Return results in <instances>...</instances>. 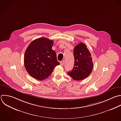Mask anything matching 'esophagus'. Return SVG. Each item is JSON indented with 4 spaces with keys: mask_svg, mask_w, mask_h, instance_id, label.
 Segmentation results:
<instances>
[{
    "mask_svg": "<svg viewBox=\"0 0 121 121\" xmlns=\"http://www.w3.org/2000/svg\"><path fill=\"white\" fill-rule=\"evenodd\" d=\"M60 65H61V66H63V65H64V60H62V61H60Z\"/></svg>",
    "mask_w": 121,
    "mask_h": 121,
    "instance_id": "obj_1",
    "label": "esophagus"
}]
</instances>
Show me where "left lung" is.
<instances>
[{
  "label": "left lung",
  "instance_id": "1",
  "mask_svg": "<svg viewBox=\"0 0 121 121\" xmlns=\"http://www.w3.org/2000/svg\"><path fill=\"white\" fill-rule=\"evenodd\" d=\"M74 64L73 69L67 73L75 80L86 78L91 73L93 63L91 55L85 44L80 43L74 49Z\"/></svg>",
  "mask_w": 121,
  "mask_h": 121
}]
</instances>
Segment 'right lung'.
<instances>
[{
	"label": "right lung",
	"instance_id": "1",
	"mask_svg": "<svg viewBox=\"0 0 121 121\" xmlns=\"http://www.w3.org/2000/svg\"><path fill=\"white\" fill-rule=\"evenodd\" d=\"M53 41L44 37L32 41L24 55V65L29 74L38 80L47 78L54 69L60 64L55 52L52 49Z\"/></svg>",
	"mask_w": 121,
	"mask_h": 121
}]
</instances>
